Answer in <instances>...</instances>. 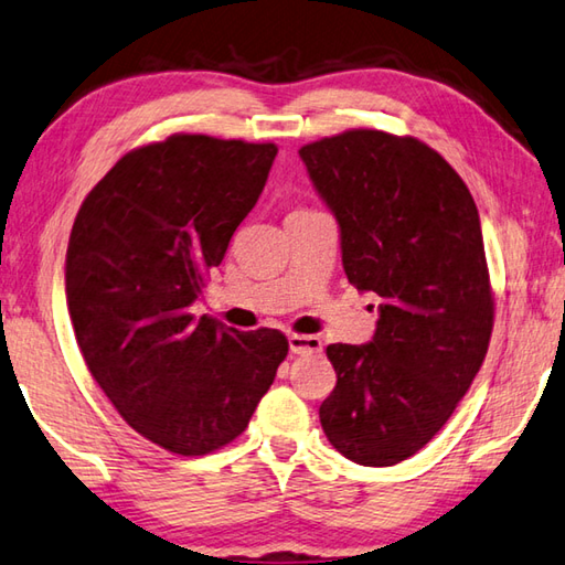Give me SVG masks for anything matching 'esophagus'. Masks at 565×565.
Returning a JSON list of instances; mask_svg holds the SVG:
<instances>
[{
    "label": "esophagus",
    "mask_w": 565,
    "mask_h": 565,
    "mask_svg": "<svg viewBox=\"0 0 565 565\" xmlns=\"http://www.w3.org/2000/svg\"><path fill=\"white\" fill-rule=\"evenodd\" d=\"M289 350L294 355H311V352L323 350V342L316 335H289Z\"/></svg>",
    "instance_id": "1"
}]
</instances>
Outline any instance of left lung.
I'll list each match as a JSON object with an SVG mask.
<instances>
[{
	"label": "left lung",
	"mask_w": 565,
	"mask_h": 565,
	"mask_svg": "<svg viewBox=\"0 0 565 565\" xmlns=\"http://www.w3.org/2000/svg\"><path fill=\"white\" fill-rule=\"evenodd\" d=\"M340 227L342 267L382 298L364 345H328L338 384L320 404L335 450L396 466L434 438L488 355L494 301L468 185L414 137L350 129L298 151Z\"/></svg>",
	"instance_id": "1"
}]
</instances>
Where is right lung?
<instances>
[{
	"mask_svg": "<svg viewBox=\"0 0 565 565\" xmlns=\"http://www.w3.org/2000/svg\"><path fill=\"white\" fill-rule=\"evenodd\" d=\"M274 157V143L173 135L125 153L73 223L65 303L87 370L137 434L179 456L235 440L289 352L279 330L191 313Z\"/></svg>",
	"mask_w": 565,
	"mask_h": 565,
	"instance_id": "add662e5",
	"label": "right lung"
}]
</instances>
